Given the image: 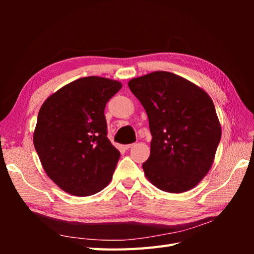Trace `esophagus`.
<instances>
[{
  "label": "esophagus",
  "instance_id": "34e87169",
  "mask_svg": "<svg viewBox=\"0 0 254 254\" xmlns=\"http://www.w3.org/2000/svg\"><path fill=\"white\" fill-rule=\"evenodd\" d=\"M134 144H127V145H123L122 146V148H124V149H128V148H131L132 146H133Z\"/></svg>",
  "mask_w": 254,
  "mask_h": 254
}]
</instances>
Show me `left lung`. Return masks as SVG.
<instances>
[{
	"label": "left lung",
	"instance_id": "left-lung-1",
	"mask_svg": "<svg viewBox=\"0 0 254 254\" xmlns=\"http://www.w3.org/2000/svg\"><path fill=\"white\" fill-rule=\"evenodd\" d=\"M128 87L147 113L152 134L147 179L160 190H191L206 176L222 136L210 97L174 73L153 72Z\"/></svg>",
	"mask_w": 254,
	"mask_h": 254
}]
</instances>
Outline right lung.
I'll return each instance as SVG.
<instances>
[{
  "label": "right lung",
  "instance_id": "obj_1",
  "mask_svg": "<svg viewBox=\"0 0 254 254\" xmlns=\"http://www.w3.org/2000/svg\"><path fill=\"white\" fill-rule=\"evenodd\" d=\"M121 87L104 77L78 78L41 106L34 145L47 175L63 191L93 195L112 179L120 152L107 137L105 108Z\"/></svg>",
  "mask_w": 254,
  "mask_h": 254
}]
</instances>
